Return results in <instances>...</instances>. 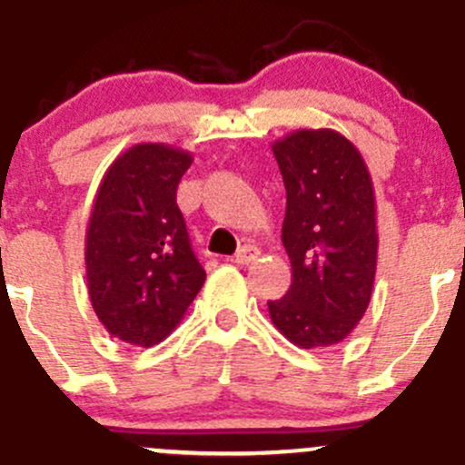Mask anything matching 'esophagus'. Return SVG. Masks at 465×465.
Instances as JSON below:
<instances>
[{"label":"esophagus","instance_id":"1","mask_svg":"<svg viewBox=\"0 0 465 465\" xmlns=\"http://www.w3.org/2000/svg\"><path fill=\"white\" fill-rule=\"evenodd\" d=\"M259 254L261 252L256 250L254 245H245V247H241L236 254H233L232 261L238 262V265H250V262H254L256 259H259Z\"/></svg>","mask_w":465,"mask_h":465}]
</instances>
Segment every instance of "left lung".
I'll use <instances>...</instances> for the list:
<instances>
[{
	"label": "left lung",
	"instance_id": "left-lung-1",
	"mask_svg": "<svg viewBox=\"0 0 465 465\" xmlns=\"http://www.w3.org/2000/svg\"><path fill=\"white\" fill-rule=\"evenodd\" d=\"M272 150L285 184L281 241L292 283L267 308L292 344L323 349L351 335L371 302L373 182L360 150L335 130H297Z\"/></svg>",
	"mask_w": 465,
	"mask_h": 465
}]
</instances>
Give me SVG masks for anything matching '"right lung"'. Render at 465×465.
Listing matches in <instances>:
<instances>
[{"label":"right lung","mask_w":465,"mask_h":465,"mask_svg":"<svg viewBox=\"0 0 465 465\" xmlns=\"http://www.w3.org/2000/svg\"><path fill=\"white\" fill-rule=\"evenodd\" d=\"M191 162L186 150L137 143L98 186L85 238L87 290L105 331L128 344L162 341L204 283L177 206Z\"/></svg>","instance_id":"1"}]
</instances>
